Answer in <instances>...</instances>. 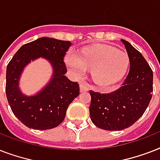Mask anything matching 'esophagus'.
<instances>
[{
    "label": "esophagus",
    "mask_w": 160,
    "mask_h": 160,
    "mask_svg": "<svg viewBox=\"0 0 160 160\" xmlns=\"http://www.w3.org/2000/svg\"><path fill=\"white\" fill-rule=\"evenodd\" d=\"M80 92H85V91H88V90H90V85H89L88 83L83 81V82L80 83Z\"/></svg>",
    "instance_id": "esophagus-1"
}]
</instances>
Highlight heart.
<instances>
[{"mask_svg": "<svg viewBox=\"0 0 160 160\" xmlns=\"http://www.w3.org/2000/svg\"><path fill=\"white\" fill-rule=\"evenodd\" d=\"M65 61L70 71L75 77H81L87 69L95 82L108 86L121 80L129 64L126 52L105 45L81 49L78 54L70 51Z\"/></svg>", "mask_w": 160, "mask_h": 160, "instance_id": "obj_1", "label": "heart"}]
</instances>
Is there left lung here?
Masks as SVG:
<instances>
[{
    "label": "left lung",
    "mask_w": 160,
    "mask_h": 160,
    "mask_svg": "<svg viewBox=\"0 0 160 160\" xmlns=\"http://www.w3.org/2000/svg\"><path fill=\"white\" fill-rule=\"evenodd\" d=\"M129 60V72L121 87L109 94L90 91L91 121L105 130H123L134 124L147 109L153 93V71L131 44L120 40Z\"/></svg>",
    "instance_id": "obj_1"
}]
</instances>
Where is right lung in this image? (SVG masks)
Returning <instances> with one entry per match:
<instances>
[{
	"label": "right lung",
	"instance_id": "obj_1",
	"mask_svg": "<svg viewBox=\"0 0 160 160\" xmlns=\"http://www.w3.org/2000/svg\"><path fill=\"white\" fill-rule=\"evenodd\" d=\"M68 41L41 37L23 45L6 68V93L13 114L28 128L50 129L61 124L70 104L80 94L77 82L70 80L63 60L70 46ZM42 58L51 64L50 80L38 92L28 96L19 88L24 68L34 60Z\"/></svg>",
	"mask_w": 160,
	"mask_h": 160
}]
</instances>
